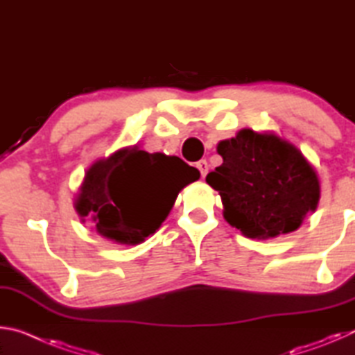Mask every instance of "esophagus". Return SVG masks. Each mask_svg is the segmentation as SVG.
Segmentation results:
<instances>
[{
  "mask_svg": "<svg viewBox=\"0 0 355 355\" xmlns=\"http://www.w3.org/2000/svg\"><path fill=\"white\" fill-rule=\"evenodd\" d=\"M197 166V169L200 171V173H202V177H205L207 173H208V163H207V159H200L199 163L196 164Z\"/></svg>",
  "mask_w": 355,
  "mask_h": 355,
  "instance_id": "obj_1",
  "label": "esophagus"
}]
</instances>
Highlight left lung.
Instances as JSON below:
<instances>
[{"label":"left lung","mask_w":355,"mask_h":355,"mask_svg":"<svg viewBox=\"0 0 355 355\" xmlns=\"http://www.w3.org/2000/svg\"><path fill=\"white\" fill-rule=\"evenodd\" d=\"M224 163L207 175L219 191L224 218L244 236L264 239L290 233L320 200L316 172L299 150L274 135L241 130L222 141Z\"/></svg>","instance_id":"obj_1"}]
</instances>
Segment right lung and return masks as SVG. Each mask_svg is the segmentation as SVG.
Listing matches in <instances>:
<instances>
[{
  "label": "right lung",
  "instance_id": "add662e5",
  "mask_svg": "<svg viewBox=\"0 0 355 355\" xmlns=\"http://www.w3.org/2000/svg\"><path fill=\"white\" fill-rule=\"evenodd\" d=\"M199 177L178 156L119 150L87 171L76 211L83 218L91 214L101 236L139 244L167 218L178 192Z\"/></svg>",
  "mask_w": 355,
  "mask_h": 355
}]
</instances>
